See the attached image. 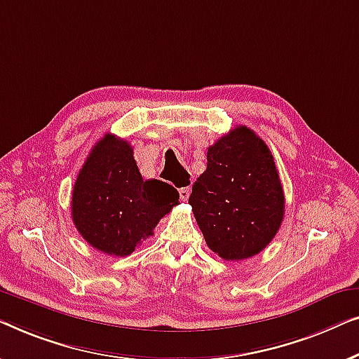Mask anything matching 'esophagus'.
Here are the masks:
<instances>
[{
	"label": "esophagus",
	"instance_id": "1",
	"mask_svg": "<svg viewBox=\"0 0 359 359\" xmlns=\"http://www.w3.org/2000/svg\"><path fill=\"white\" fill-rule=\"evenodd\" d=\"M179 195H180V200H182V201L189 200V196H190V185L182 187V189L179 190Z\"/></svg>",
	"mask_w": 359,
	"mask_h": 359
}]
</instances>
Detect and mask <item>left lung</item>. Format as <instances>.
<instances>
[{
  "label": "left lung",
  "mask_w": 359,
  "mask_h": 359,
  "mask_svg": "<svg viewBox=\"0 0 359 359\" xmlns=\"http://www.w3.org/2000/svg\"><path fill=\"white\" fill-rule=\"evenodd\" d=\"M206 170L189 203L206 244L224 260L265 249L285 215V194L273 156L250 128H232L206 153Z\"/></svg>",
  "instance_id": "obj_1"
}]
</instances>
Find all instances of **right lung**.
<instances>
[{"label": "right lung", "mask_w": 359, "mask_h": 359, "mask_svg": "<svg viewBox=\"0 0 359 359\" xmlns=\"http://www.w3.org/2000/svg\"><path fill=\"white\" fill-rule=\"evenodd\" d=\"M179 205V191L141 177L128 141L107 133L97 141L74 182L73 223L104 254L130 255L159 219Z\"/></svg>", "instance_id": "right-lung-1"}]
</instances>
